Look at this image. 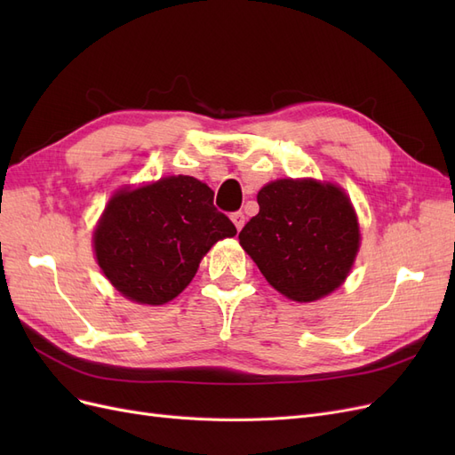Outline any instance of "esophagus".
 <instances>
[{
  "label": "esophagus",
  "mask_w": 455,
  "mask_h": 455,
  "mask_svg": "<svg viewBox=\"0 0 455 455\" xmlns=\"http://www.w3.org/2000/svg\"><path fill=\"white\" fill-rule=\"evenodd\" d=\"M231 220H233V224H235L237 231H241L243 226H244V214H243L241 211H239V212H233V214H231Z\"/></svg>",
  "instance_id": "1"
}]
</instances>
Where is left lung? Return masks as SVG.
<instances>
[{"label": "left lung", "mask_w": 455, "mask_h": 455, "mask_svg": "<svg viewBox=\"0 0 455 455\" xmlns=\"http://www.w3.org/2000/svg\"><path fill=\"white\" fill-rule=\"evenodd\" d=\"M258 204L239 243L273 288L294 301H315L346 281L361 237L339 188L277 180L259 189Z\"/></svg>", "instance_id": "obj_1"}]
</instances>
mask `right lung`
Instances as JSON below:
<instances>
[{
	"label": "right lung",
	"mask_w": 455,
	"mask_h": 455,
	"mask_svg": "<svg viewBox=\"0 0 455 455\" xmlns=\"http://www.w3.org/2000/svg\"><path fill=\"white\" fill-rule=\"evenodd\" d=\"M235 233L214 206L209 186L194 176H171L116 194L94 231V251L123 296L161 306L196 277L201 258L216 241Z\"/></svg>",
	"instance_id": "1"
}]
</instances>
